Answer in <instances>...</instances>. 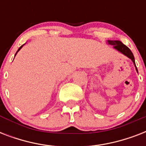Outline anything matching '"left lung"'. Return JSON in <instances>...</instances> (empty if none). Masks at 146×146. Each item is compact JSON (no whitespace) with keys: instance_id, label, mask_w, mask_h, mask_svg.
I'll list each match as a JSON object with an SVG mask.
<instances>
[{"instance_id":"8db88e82","label":"left lung","mask_w":146,"mask_h":146,"mask_svg":"<svg viewBox=\"0 0 146 146\" xmlns=\"http://www.w3.org/2000/svg\"><path fill=\"white\" fill-rule=\"evenodd\" d=\"M108 43L109 44H111V45H113V47L115 49H117V50H119L120 52H121L122 54H123L124 55H126L127 57H128L129 58H130V59L133 60V62L134 65H135V66H136V64H135V59H134V56L133 54V53H132V51L130 50V49L128 48L127 46H126L125 44H123L121 42H120V41H111V40H108ZM136 71L138 72V70H137V68H136Z\"/></svg>"}]
</instances>
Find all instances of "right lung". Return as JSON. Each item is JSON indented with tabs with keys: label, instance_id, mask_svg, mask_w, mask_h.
<instances>
[{
	"label": "right lung",
	"instance_id": "1",
	"mask_svg": "<svg viewBox=\"0 0 146 146\" xmlns=\"http://www.w3.org/2000/svg\"><path fill=\"white\" fill-rule=\"evenodd\" d=\"M23 45H24V44H23V45H22V46H21V47H19V49H18V50H17V53H16V54H17V52H18V51H19V50H20V49H21V48H22V47L23 46ZM16 54H15V56H16Z\"/></svg>",
	"mask_w": 146,
	"mask_h": 146
}]
</instances>
